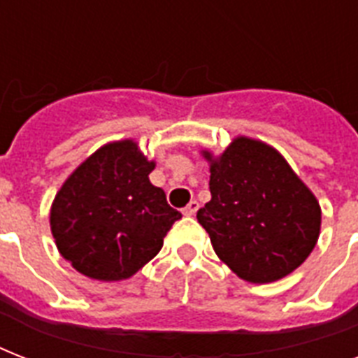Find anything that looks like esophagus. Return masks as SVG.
Instances as JSON below:
<instances>
[{
    "mask_svg": "<svg viewBox=\"0 0 358 358\" xmlns=\"http://www.w3.org/2000/svg\"><path fill=\"white\" fill-rule=\"evenodd\" d=\"M196 210H199V202L191 201L189 204L184 208V215H195Z\"/></svg>",
    "mask_w": 358,
    "mask_h": 358,
    "instance_id": "esophagus-1",
    "label": "esophagus"
}]
</instances>
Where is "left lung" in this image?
Returning <instances> with one entry per match:
<instances>
[{
	"label": "left lung",
	"instance_id": "left-lung-1",
	"mask_svg": "<svg viewBox=\"0 0 358 358\" xmlns=\"http://www.w3.org/2000/svg\"><path fill=\"white\" fill-rule=\"evenodd\" d=\"M210 167L212 201L196 212L213 250L243 280L286 277L320 236L322 210L286 159L260 141L238 137Z\"/></svg>",
	"mask_w": 358,
	"mask_h": 358
}]
</instances>
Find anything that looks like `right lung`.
Returning a JSON list of instances; mask_svg holds the SVG:
<instances>
[{
  "label": "right lung",
  "instance_id": "1",
  "mask_svg": "<svg viewBox=\"0 0 358 358\" xmlns=\"http://www.w3.org/2000/svg\"><path fill=\"white\" fill-rule=\"evenodd\" d=\"M148 162L134 141L102 146L70 174L50 213L59 252L96 280H122L159 252L182 217L162 187L150 184Z\"/></svg>",
  "mask_w": 358,
  "mask_h": 358
}]
</instances>
